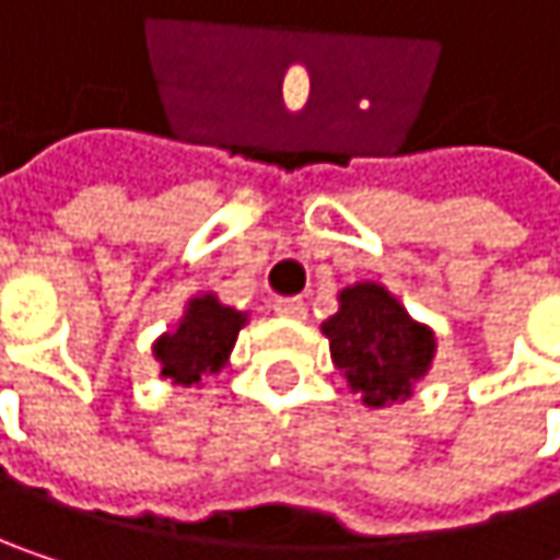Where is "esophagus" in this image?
Instances as JSON below:
<instances>
[{"label":"esophagus","mask_w":560,"mask_h":560,"mask_svg":"<svg viewBox=\"0 0 560 560\" xmlns=\"http://www.w3.org/2000/svg\"><path fill=\"white\" fill-rule=\"evenodd\" d=\"M272 307H276L279 317H288V320H304L307 317V307H304L301 298H279Z\"/></svg>","instance_id":"obj_1"}]
</instances>
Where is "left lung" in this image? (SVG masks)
<instances>
[{"label":"left lung","mask_w":560,"mask_h":560,"mask_svg":"<svg viewBox=\"0 0 560 560\" xmlns=\"http://www.w3.org/2000/svg\"><path fill=\"white\" fill-rule=\"evenodd\" d=\"M337 301L340 311L320 324L334 366L370 408L405 401L431 370L438 353L434 330L418 324L376 281H357Z\"/></svg>","instance_id":"obj_1"}]
</instances>
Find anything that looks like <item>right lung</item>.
I'll list each match as a JSON object with an SVG mask.
<instances>
[{
    "mask_svg": "<svg viewBox=\"0 0 560 560\" xmlns=\"http://www.w3.org/2000/svg\"><path fill=\"white\" fill-rule=\"evenodd\" d=\"M246 314L220 304L217 294H197L187 301L177 327L162 334L152 347L162 363V376L174 386H197L203 376L220 373L240 337Z\"/></svg>",
    "mask_w": 560,
    "mask_h": 560,
    "instance_id": "add662e5",
    "label": "right lung"
}]
</instances>
